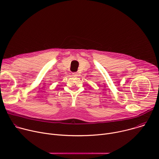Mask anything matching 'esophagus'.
I'll return each instance as SVG.
<instances>
[{
  "mask_svg": "<svg viewBox=\"0 0 159 159\" xmlns=\"http://www.w3.org/2000/svg\"><path fill=\"white\" fill-rule=\"evenodd\" d=\"M72 75H73V76H74V77H77L78 75H79V73L75 72V73H73Z\"/></svg>",
  "mask_w": 159,
  "mask_h": 159,
  "instance_id": "esophagus-1",
  "label": "esophagus"
}]
</instances>
